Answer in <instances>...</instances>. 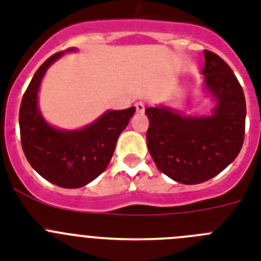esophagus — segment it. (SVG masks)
<instances>
[{
  "instance_id": "obj_1",
  "label": "esophagus",
  "mask_w": 261,
  "mask_h": 261,
  "mask_svg": "<svg viewBox=\"0 0 261 261\" xmlns=\"http://www.w3.org/2000/svg\"><path fill=\"white\" fill-rule=\"evenodd\" d=\"M135 110H137V113H143L144 111L143 102H137V103H135Z\"/></svg>"
}]
</instances>
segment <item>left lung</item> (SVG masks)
Returning <instances> with one entry per match:
<instances>
[{
	"instance_id": "obj_1",
	"label": "left lung",
	"mask_w": 261,
	"mask_h": 261,
	"mask_svg": "<svg viewBox=\"0 0 261 261\" xmlns=\"http://www.w3.org/2000/svg\"><path fill=\"white\" fill-rule=\"evenodd\" d=\"M205 86L218 99L211 117H185L147 107V147L159 171L183 185H199L239 155L246 133V98L231 67L204 50Z\"/></svg>"
}]
</instances>
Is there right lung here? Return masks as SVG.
Wrapping results in <instances>:
<instances>
[{
	"mask_svg": "<svg viewBox=\"0 0 261 261\" xmlns=\"http://www.w3.org/2000/svg\"><path fill=\"white\" fill-rule=\"evenodd\" d=\"M62 53L47 58L26 89L19 107V133L26 159L42 178L60 187L78 188L106 170L135 107L107 111L82 130L61 131L49 126L37 107V93L47 67Z\"/></svg>",
	"mask_w": 261,
	"mask_h": 261,
	"instance_id": "1",
	"label": "right lung"
}]
</instances>
